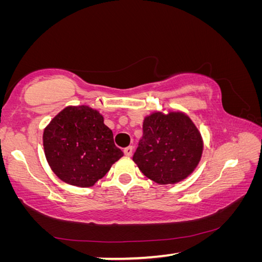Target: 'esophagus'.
Here are the masks:
<instances>
[{
  "label": "esophagus",
  "instance_id": "obj_1",
  "mask_svg": "<svg viewBox=\"0 0 262 262\" xmlns=\"http://www.w3.org/2000/svg\"><path fill=\"white\" fill-rule=\"evenodd\" d=\"M123 152H125L126 156L130 157L132 155H133V147H132V145H129V147H127V148L123 149Z\"/></svg>",
  "mask_w": 262,
  "mask_h": 262
}]
</instances>
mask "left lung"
Wrapping results in <instances>:
<instances>
[{
	"mask_svg": "<svg viewBox=\"0 0 262 262\" xmlns=\"http://www.w3.org/2000/svg\"><path fill=\"white\" fill-rule=\"evenodd\" d=\"M198 128L184 113H154L144 119L143 136L133 156L145 177L161 185L185 179L202 155Z\"/></svg>",
	"mask_w": 262,
	"mask_h": 262,
	"instance_id": "8db88e82",
	"label": "left lung"
}]
</instances>
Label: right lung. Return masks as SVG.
Instances as JSON below:
<instances>
[{
  "label": "right lung",
  "instance_id": "add662e5",
  "mask_svg": "<svg viewBox=\"0 0 262 262\" xmlns=\"http://www.w3.org/2000/svg\"><path fill=\"white\" fill-rule=\"evenodd\" d=\"M43 149L53 172L64 183L90 187L123 156L99 112L69 106L43 132Z\"/></svg>",
  "mask_w": 262,
  "mask_h": 262
}]
</instances>
